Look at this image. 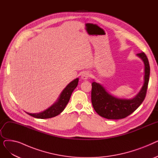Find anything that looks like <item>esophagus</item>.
Wrapping results in <instances>:
<instances>
[{
    "instance_id": "34e87169",
    "label": "esophagus",
    "mask_w": 158,
    "mask_h": 158,
    "mask_svg": "<svg viewBox=\"0 0 158 158\" xmlns=\"http://www.w3.org/2000/svg\"><path fill=\"white\" fill-rule=\"evenodd\" d=\"M89 76H90V75H89V73L88 72H85L84 73H82V75H81V79L82 80H86V79H88L89 78Z\"/></svg>"
}]
</instances>
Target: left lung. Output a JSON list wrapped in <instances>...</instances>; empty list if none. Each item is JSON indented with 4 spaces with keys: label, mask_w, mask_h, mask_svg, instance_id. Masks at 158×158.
I'll return each mask as SVG.
<instances>
[{
    "label": "left lung",
    "mask_w": 158,
    "mask_h": 158,
    "mask_svg": "<svg viewBox=\"0 0 158 158\" xmlns=\"http://www.w3.org/2000/svg\"><path fill=\"white\" fill-rule=\"evenodd\" d=\"M136 56L144 64V76L143 86L133 98L117 97L102 85L96 81L92 82V102L94 110L101 117L111 120L124 118L133 113L144 101L150 76V66L144 52L137 54Z\"/></svg>",
    "instance_id": "obj_1"
}]
</instances>
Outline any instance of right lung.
<instances>
[{"instance_id":"obj_1","label":"right lung","mask_w":158,"mask_h":158,"mask_svg":"<svg viewBox=\"0 0 158 158\" xmlns=\"http://www.w3.org/2000/svg\"><path fill=\"white\" fill-rule=\"evenodd\" d=\"M78 82L79 78L75 79L72 82H70L62 91L59 97L57 99V101L45 111L38 113H26L33 117L40 119L52 118L58 114H60L64 110L66 106L67 105L68 102H69L71 95L73 91L77 87Z\"/></svg>"}]
</instances>
